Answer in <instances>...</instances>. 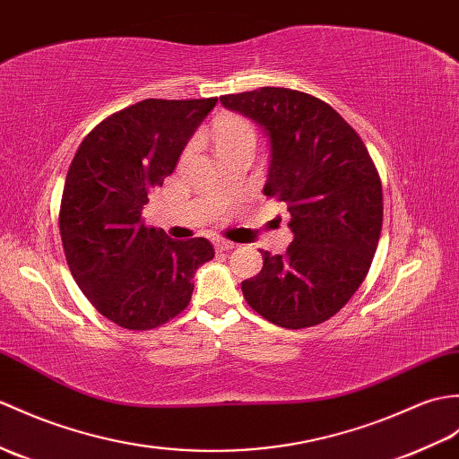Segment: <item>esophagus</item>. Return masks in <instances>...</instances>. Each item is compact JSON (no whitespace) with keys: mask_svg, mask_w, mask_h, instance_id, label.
Returning a JSON list of instances; mask_svg holds the SVG:
<instances>
[{"mask_svg":"<svg viewBox=\"0 0 459 459\" xmlns=\"http://www.w3.org/2000/svg\"><path fill=\"white\" fill-rule=\"evenodd\" d=\"M212 244H215V248L217 250H232L234 247H237V244H234V242H229V240H225V238H215V240H212Z\"/></svg>","mask_w":459,"mask_h":459,"instance_id":"obj_1","label":"esophagus"}]
</instances>
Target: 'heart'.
<instances>
[{"label": "heart", "mask_w": 459, "mask_h": 459, "mask_svg": "<svg viewBox=\"0 0 459 459\" xmlns=\"http://www.w3.org/2000/svg\"><path fill=\"white\" fill-rule=\"evenodd\" d=\"M212 134H215L219 154L237 151V148L255 146V133L252 125L237 115H221L212 125Z\"/></svg>", "instance_id": "b5f03b06"}]
</instances>
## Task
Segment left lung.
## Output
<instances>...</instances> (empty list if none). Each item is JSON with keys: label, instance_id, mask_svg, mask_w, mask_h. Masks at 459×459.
I'll use <instances>...</instances> for the list:
<instances>
[{"label": "left lung", "instance_id": "1", "mask_svg": "<svg viewBox=\"0 0 459 459\" xmlns=\"http://www.w3.org/2000/svg\"><path fill=\"white\" fill-rule=\"evenodd\" d=\"M260 125L270 144L264 194L290 211L293 242L262 250L264 268L242 281L255 313L283 328L328 321L356 293L383 222L381 179L358 133L328 103L287 88L222 95Z\"/></svg>", "mask_w": 459, "mask_h": 459}]
</instances>
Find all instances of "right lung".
<instances>
[{
    "label": "right lung",
    "mask_w": 459,
    "mask_h": 459,
    "mask_svg": "<svg viewBox=\"0 0 459 459\" xmlns=\"http://www.w3.org/2000/svg\"><path fill=\"white\" fill-rule=\"evenodd\" d=\"M215 105L138 101L95 126L72 160L58 219L64 254L82 293L123 328H156L179 315L197 268L215 255L207 238L174 240L143 222L148 195Z\"/></svg>",
    "instance_id": "1"
}]
</instances>
